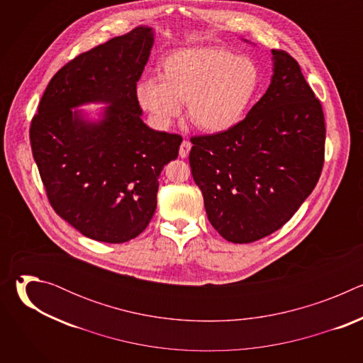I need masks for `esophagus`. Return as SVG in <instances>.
Returning a JSON list of instances; mask_svg holds the SVG:
<instances>
[{"mask_svg":"<svg viewBox=\"0 0 363 363\" xmlns=\"http://www.w3.org/2000/svg\"><path fill=\"white\" fill-rule=\"evenodd\" d=\"M191 142L189 140H184L182 143H181V147H179V157L181 158H186L188 157V153H189V150H191Z\"/></svg>","mask_w":363,"mask_h":363,"instance_id":"1","label":"esophagus"}]
</instances>
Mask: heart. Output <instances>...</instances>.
I'll use <instances>...</instances> for the list:
<instances>
[{
  "label": "heart",
  "instance_id": "1",
  "mask_svg": "<svg viewBox=\"0 0 363 363\" xmlns=\"http://www.w3.org/2000/svg\"><path fill=\"white\" fill-rule=\"evenodd\" d=\"M258 86L260 72L251 59L220 47H198L167 56L160 79L138 83L136 99L160 126H169L186 103L195 128L220 133L242 121Z\"/></svg>",
  "mask_w": 363,
  "mask_h": 363
}]
</instances>
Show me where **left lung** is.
Wrapping results in <instances>:
<instances>
[{
	"label": "left lung",
	"instance_id": "1",
	"mask_svg": "<svg viewBox=\"0 0 363 363\" xmlns=\"http://www.w3.org/2000/svg\"><path fill=\"white\" fill-rule=\"evenodd\" d=\"M272 53V83L247 116L225 132L191 138L189 165L206 216L238 244L281 228L315 189L325 162L320 101L289 53Z\"/></svg>",
	"mask_w": 363,
	"mask_h": 363
}]
</instances>
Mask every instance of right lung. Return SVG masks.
Returning a JSON list of instances; mask_svg holds the SVG:
<instances>
[{
  "label": "right lung",
  "mask_w": 363,
  "mask_h": 363,
  "mask_svg": "<svg viewBox=\"0 0 363 363\" xmlns=\"http://www.w3.org/2000/svg\"><path fill=\"white\" fill-rule=\"evenodd\" d=\"M153 44L136 27L63 66L50 80L30 126V142L53 210L84 237L126 242L157 210L160 175L178 158L182 138L153 130L140 119L136 83ZM110 106L97 123L73 107Z\"/></svg>",
  "instance_id": "1"
}]
</instances>
